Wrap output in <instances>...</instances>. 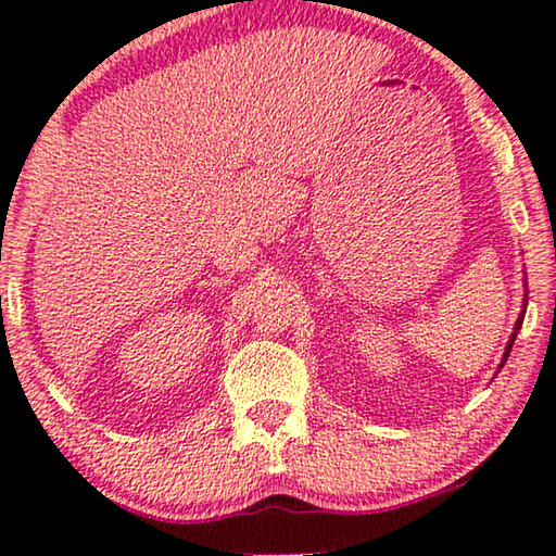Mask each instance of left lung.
I'll return each mask as SVG.
<instances>
[{
    "mask_svg": "<svg viewBox=\"0 0 556 556\" xmlns=\"http://www.w3.org/2000/svg\"><path fill=\"white\" fill-rule=\"evenodd\" d=\"M525 313H527V293H525V305H521V313H519L517 324H514V331L509 336V343H506V349H504V358H502V364H498V371H502V366L506 364V358H509L511 345H514V341H517V333H519V328H521V320H525Z\"/></svg>",
    "mask_w": 556,
    "mask_h": 556,
    "instance_id": "obj_1",
    "label": "left lung"
}]
</instances>
